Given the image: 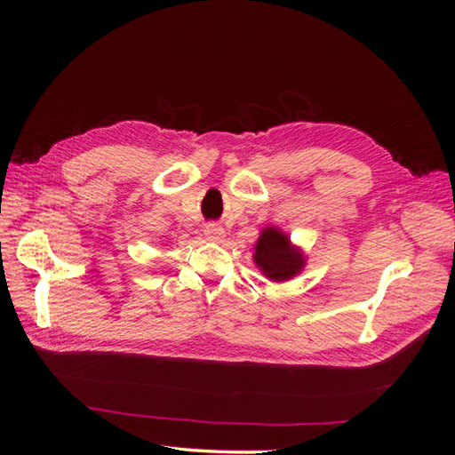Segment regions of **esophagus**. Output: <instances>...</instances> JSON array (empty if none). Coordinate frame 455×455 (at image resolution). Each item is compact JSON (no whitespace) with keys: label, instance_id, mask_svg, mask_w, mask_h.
Returning a JSON list of instances; mask_svg holds the SVG:
<instances>
[{"label":"esophagus","instance_id":"34e87169","mask_svg":"<svg viewBox=\"0 0 455 455\" xmlns=\"http://www.w3.org/2000/svg\"><path fill=\"white\" fill-rule=\"evenodd\" d=\"M203 231H204V237L209 241H220L224 237V228L218 224H206Z\"/></svg>","mask_w":455,"mask_h":455}]
</instances>
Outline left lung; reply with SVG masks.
I'll return each mask as SVG.
<instances>
[{"label": "left lung", "mask_w": 455, "mask_h": 455, "mask_svg": "<svg viewBox=\"0 0 455 455\" xmlns=\"http://www.w3.org/2000/svg\"><path fill=\"white\" fill-rule=\"evenodd\" d=\"M254 261L273 281L291 279L304 267V256L294 251L288 237L275 228L261 231L256 243Z\"/></svg>", "instance_id": "obj_1"}]
</instances>
